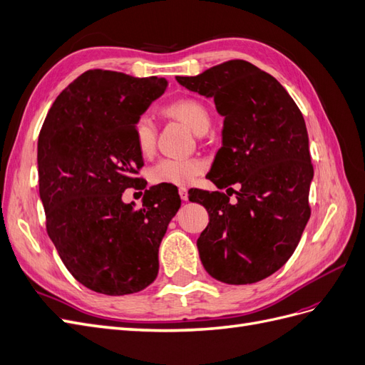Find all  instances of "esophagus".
I'll use <instances>...</instances> for the list:
<instances>
[{
	"label": "esophagus",
	"mask_w": 365,
	"mask_h": 365,
	"mask_svg": "<svg viewBox=\"0 0 365 365\" xmlns=\"http://www.w3.org/2000/svg\"><path fill=\"white\" fill-rule=\"evenodd\" d=\"M180 196H181V200H182V201H187V200H189V192H187L185 187H181V189H180Z\"/></svg>",
	"instance_id": "34e87169"
}]
</instances>
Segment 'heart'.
<instances>
[{
	"mask_svg": "<svg viewBox=\"0 0 365 365\" xmlns=\"http://www.w3.org/2000/svg\"><path fill=\"white\" fill-rule=\"evenodd\" d=\"M170 115L180 118L195 134L202 135L212 126V117L204 103L196 98H180L165 108ZM157 121L150 113H141L132 125V135L137 150L150 157L157 146ZM204 170V163L196 158H163L149 172L153 184L184 187L192 184Z\"/></svg>",
	"mask_w": 365,
	"mask_h": 365,
	"instance_id": "b5f03b06",
	"label": "heart"
}]
</instances>
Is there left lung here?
I'll use <instances>...</instances> for the list:
<instances>
[{"instance_id": "8db88e82", "label": "left lung", "mask_w": 365, "mask_h": 365, "mask_svg": "<svg viewBox=\"0 0 365 365\" xmlns=\"http://www.w3.org/2000/svg\"><path fill=\"white\" fill-rule=\"evenodd\" d=\"M176 81L213 97L225 117L222 148L207 176L219 189L228 187L227 195L193 190L189 196L210 216L196 242L201 262L219 282H260L289 260L311 217L314 165L302 111L277 79L242 59ZM230 191L237 193L236 205L229 204Z\"/></svg>"}]
</instances>
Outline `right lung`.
Listing matches in <instances>:
<instances>
[{
    "mask_svg": "<svg viewBox=\"0 0 365 365\" xmlns=\"http://www.w3.org/2000/svg\"><path fill=\"white\" fill-rule=\"evenodd\" d=\"M168 88L157 77L88 70L58 96L38 140L46 228L73 277L98 294L145 289L158 275V248L178 212V190L155 185L143 207L125 204L145 165L132 125Z\"/></svg>",
    "mask_w": 365,
    "mask_h": 365,
    "instance_id": "add662e5",
    "label": "right lung"
}]
</instances>
